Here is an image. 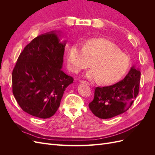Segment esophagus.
<instances>
[{"instance_id": "esophagus-1", "label": "esophagus", "mask_w": 155, "mask_h": 155, "mask_svg": "<svg viewBox=\"0 0 155 155\" xmlns=\"http://www.w3.org/2000/svg\"><path fill=\"white\" fill-rule=\"evenodd\" d=\"M79 81H80V82H81V83H85V84H86V85H91V84L89 83L88 82L86 81H84V80H80Z\"/></svg>"}]
</instances>
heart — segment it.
I'll return each mask as SVG.
<instances>
[{"instance_id": "1", "label": "heart", "mask_w": 155, "mask_h": 155, "mask_svg": "<svg viewBox=\"0 0 155 155\" xmlns=\"http://www.w3.org/2000/svg\"><path fill=\"white\" fill-rule=\"evenodd\" d=\"M92 68L85 74L91 81L102 84L114 83L128 71L130 59L109 40L102 38L92 39L82 45V47L74 45L67 55V64L70 70L78 72L89 66Z\"/></svg>"}]
</instances>
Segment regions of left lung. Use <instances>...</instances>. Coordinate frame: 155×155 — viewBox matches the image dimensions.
Wrapping results in <instances>:
<instances>
[{"instance_id":"obj_1","label":"left lung","mask_w":155,"mask_h":155,"mask_svg":"<svg viewBox=\"0 0 155 155\" xmlns=\"http://www.w3.org/2000/svg\"><path fill=\"white\" fill-rule=\"evenodd\" d=\"M140 73L134 66L125 78L110 86L96 87L94 100L88 106L101 119L111 118L127 110L139 92Z\"/></svg>"}]
</instances>
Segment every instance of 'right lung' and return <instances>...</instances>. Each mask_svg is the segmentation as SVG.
<instances>
[{
	"label": "right lung",
	"mask_w": 155,
	"mask_h": 155,
	"mask_svg": "<svg viewBox=\"0 0 155 155\" xmlns=\"http://www.w3.org/2000/svg\"><path fill=\"white\" fill-rule=\"evenodd\" d=\"M66 41L55 31L40 35L27 45L12 72L13 94L25 112L48 118L58 110L72 77L62 69Z\"/></svg>",
	"instance_id": "obj_1"
}]
</instances>
